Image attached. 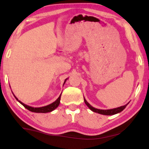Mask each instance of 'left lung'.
<instances>
[{"label": "left lung", "instance_id": "obj_1", "mask_svg": "<svg viewBox=\"0 0 149 149\" xmlns=\"http://www.w3.org/2000/svg\"><path fill=\"white\" fill-rule=\"evenodd\" d=\"M84 99L85 103H86V105L89 109H90L92 111H93L95 113H100V114L104 115H115V114H117V113H119L120 112H121L123 110L125 109V108L127 107V105L129 103V102L128 103H127L126 105H125L123 106H121V107L114 108V109H105L104 110V109H97V108L92 107V106L86 101V100L85 99V97Z\"/></svg>", "mask_w": 149, "mask_h": 149}]
</instances>
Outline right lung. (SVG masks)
<instances>
[{
  "label": "right lung",
  "instance_id": "obj_1",
  "mask_svg": "<svg viewBox=\"0 0 149 149\" xmlns=\"http://www.w3.org/2000/svg\"><path fill=\"white\" fill-rule=\"evenodd\" d=\"M68 79V78H66L65 79L64 82H63V84H65L66 80H67ZM12 92H13V91H12ZM13 95H14V93H13ZM61 95H62V93L60 94V95L59 96V97L57 99V100H56L55 101H54L53 103H52L51 104L48 105H46V106H44V107H31V106L26 105L24 103H22V101H20L18 100V99L16 97L15 95H14V96H15V97L16 98V100H17L18 102L20 103V104H22L24 106V107L26 109H27L28 110L30 111L34 112V113H49V112L52 111H54V109H56L58 107L59 105H60V103Z\"/></svg>",
  "mask_w": 149,
  "mask_h": 149
}]
</instances>
